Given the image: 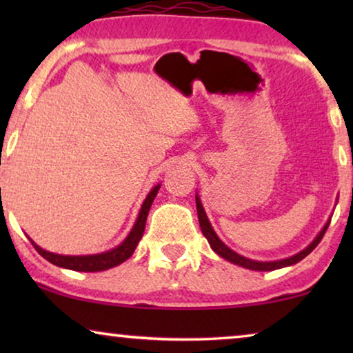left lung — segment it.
<instances>
[{
	"instance_id": "8db88e82",
	"label": "left lung",
	"mask_w": 353,
	"mask_h": 353,
	"mask_svg": "<svg viewBox=\"0 0 353 353\" xmlns=\"http://www.w3.org/2000/svg\"><path fill=\"white\" fill-rule=\"evenodd\" d=\"M196 207H197V219H199V225H201V230H202V234L205 236L207 241H209L210 248L215 250L216 254L220 255V257H223L228 260L231 263H236L239 265V267H244V268H249V270H257V272H272V270H278V268H283V267H289V265H294L297 262H301L302 259H305L308 254L312 252L313 249L316 248L318 244H320V241L323 239V236H325L327 226H330V221L325 225V228L321 230V233L316 236L315 241L308 245L307 249H303L302 252H299L296 255H292V257L289 259H284V260H278V262H255V260H250V259H245L243 255L236 254L234 250H231L230 248H226V245L221 243L219 239V236L215 234V231L212 230V226L209 223V220H207L205 216V212L202 209V204L199 201V197L196 196Z\"/></svg>"
}]
</instances>
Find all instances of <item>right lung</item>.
I'll return each mask as SVG.
<instances>
[{"label": "right lung", "mask_w": 353, "mask_h": 353, "mask_svg": "<svg viewBox=\"0 0 353 353\" xmlns=\"http://www.w3.org/2000/svg\"><path fill=\"white\" fill-rule=\"evenodd\" d=\"M159 188H161V185L154 186L152 191L148 194L146 201L143 202V207L141 210H139L137 223H134L133 230L130 231L127 239H125L119 248L109 250V252L98 254V255H83V257H70V255H57V254L46 252V250L38 248V245L32 241L33 248H35L37 252L40 254L43 259H46L48 262H51L52 265H57V267H62V268L75 270V272H103V270H109L115 267V265H120L127 259L132 257V254L134 252V249H137L139 239L143 238L149 209H151L152 201L157 194Z\"/></svg>", "instance_id": "1"}]
</instances>
